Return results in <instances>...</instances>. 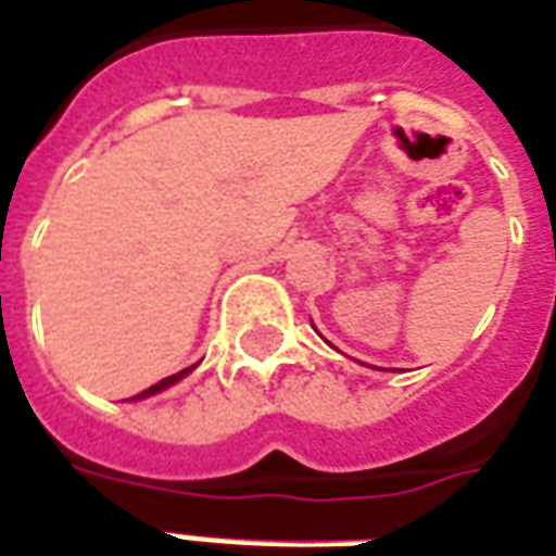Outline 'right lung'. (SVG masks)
<instances>
[{"label": "right lung", "instance_id": "right-lung-1", "mask_svg": "<svg viewBox=\"0 0 556 556\" xmlns=\"http://www.w3.org/2000/svg\"><path fill=\"white\" fill-rule=\"evenodd\" d=\"M191 371V368H185V371H179V374H174V377H164V380H159L155 382V386H150V389H147V392H141L138 394V397H147V394H155V392H162V389H167V386H174L176 380H182L185 374Z\"/></svg>", "mask_w": 556, "mask_h": 556}]
</instances>
